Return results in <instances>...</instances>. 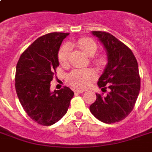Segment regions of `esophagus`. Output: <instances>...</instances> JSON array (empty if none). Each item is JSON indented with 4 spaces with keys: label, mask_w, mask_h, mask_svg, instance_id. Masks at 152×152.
<instances>
[{
    "label": "esophagus",
    "mask_w": 152,
    "mask_h": 152,
    "mask_svg": "<svg viewBox=\"0 0 152 152\" xmlns=\"http://www.w3.org/2000/svg\"><path fill=\"white\" fill-rule=\"evenodd\" d=\"M74 92L76 93V94H82V93L84 92V91L83 90H75L74 91Z\"/></svg>",
    "instance_id": "esophagus-1"
}]
</instances>
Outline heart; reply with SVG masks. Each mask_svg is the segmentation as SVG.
<instances>
[{
    "instance_id": "b5f03b06",
    "label": "heart",
    "mask_w": 152,
    "mask_h": 152,
    "mask_svg": "<svg viewBox=\"0 0 152 152\" xmlns=\"http://www.w3.org/2000/svg\"><path fill=\"white\" fill-rule=\"evenodd\" d=\"M77 46L88 57H92L97 52L98 46L93 39L90 38H81L75 42ZM70 46L64 44L61 47L58 52V61L62 66H67L69 64V57L70 53ZM93 64L98 68L102 69L107 64V58L104 54H98L92 60ZM96 77L95 72L91 69H74L69 73L67 80L69 84L77 89H84L90 85Z\"/></svg>"
}]
</instances>
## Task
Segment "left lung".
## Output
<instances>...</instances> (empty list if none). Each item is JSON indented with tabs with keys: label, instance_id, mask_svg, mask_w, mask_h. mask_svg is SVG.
<instances>
[{
	"label": "left lung",
	"instance_id": "8db88e82",
	"mask_svg": "<svg viewBox=\"0 0 152 152\" xmlns=\"http://www.w3.org/2000/svg\"><path fill=\"white\" fill-rule=\"evenodd\" d=\"M107 51L108 64L98 81L106 95L96 93V100L90 106L95 118L106 124L125 119L132 109L140 90V77L133 53L122 42L106 31H92Z\"/></svg>",
	"mask_w": 152,
	"mask_h": 152
}]
</instances>
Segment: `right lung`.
<instances>
[{
  "mask_svg": "<svg viewBox=\"0 0 152 152\" xmlns=\"http://www.w3.org/2000/svg\"><path fill=\"white\" fill-rule=\"evenodd\" d=\"M69 33L53 32L39 37L18 61L15 87L27 114L38 124L53 125L67 113L74 92L68 87L51 92L50 82L59 66L58 51Z\"/></svg>",
  "mask_w": 152,
  "mask_h": 152,
  "instance_id": "add662e5",
  "label": "right lung"
}]
</instances>
